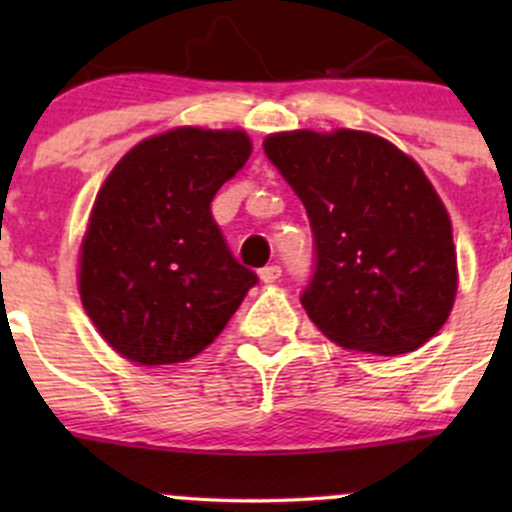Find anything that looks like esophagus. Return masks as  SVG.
<instances>
[{"instance_id":"34e87169","label":"esophagus","mask_w":512,"mask_h":512,"mask_svg":"<svg viewBox=\"0 0 512 512\" xmlns=\"http://www.w3.org/2000/svg\"><path fill=\"white\" fill-rule=\"evenodd\" d=\"M282 277V270L277 265H267L260 270V280L265 282V285H272V282H277Z\"/></svg>"}]
</instances>
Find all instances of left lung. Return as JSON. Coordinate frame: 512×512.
<instances>
[{
  "instance_id": "1",
  "label": "left lung",
  "mask_w": 512,
  "mask_h": 512,
  "mask_svg": "<svg viewBox=\"0 0 512 512\" xmlns=\"http://www.w3.org/2000/svg\"><path fill=\"white\" fill-rule=\"evenodd\" d=\"M265 153L307 210L309 319L344 349L414 352L446 324L458 289L451 218L414 158L366 131H287Z\"/></svg>"
}]
</instances>
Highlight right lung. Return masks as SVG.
Here are the masks:
<instances>
[{
  "label": "right lung",
  "instance_id": "obj_1",
  "mask_svg": "<svg viewBox=\"0 0 512 512\" xmlns=\"http://www.w3.org/2000/svg\"><path fill=\"white\" fill-rule=\"evenodd\" d=\"M250 153L245 131L183 126L133 146L108 173L81 242L79 292L123 359H193L257 285L210 213Z\"/></svg>",
  "mask_w": 512,
  "mask_h": 512
}]
</instances>
